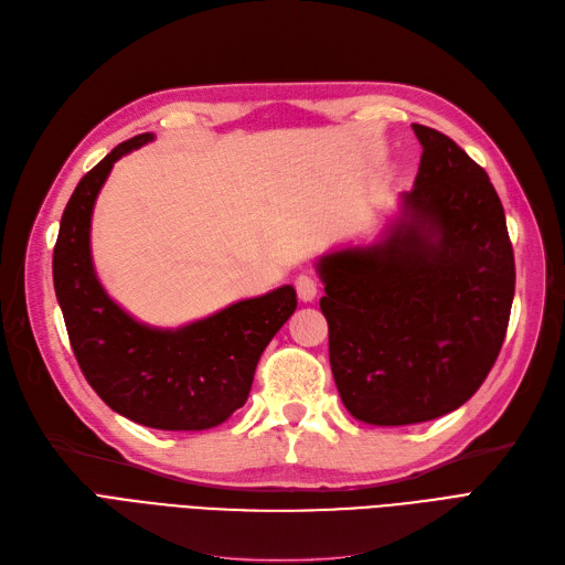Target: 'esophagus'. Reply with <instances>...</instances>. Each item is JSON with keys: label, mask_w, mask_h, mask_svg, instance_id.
Instances as JSON below:
<instances>
[{"label": "esophagus", "mask_w": 565, "mask_h": 565, "mask_svg": "<svg viewBox=\"0 0 565 565\" xmlns=\"http://www.w3.org/2000/svg\"><path fill=\"white\" fill-rule=\"evenodd\" d=\"M296 290H298V298L302 302H311V300L317 298V294H319V284H317V279L311 277V275H300L296 279Z\"/></svg>", "instance_id": "esophagus-1"}]
</instances>
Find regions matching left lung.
<instances>
[{
    "instance_id": "8db88e82",
    "label": "left lung",
    "mask_w": 565,
    "mask_h": 565,
    "mask_svg": "<svg viewBox=\"0 0 565 565\" xmlns=\"http://www.w3.org/2000/svg\"><path fill=\"white\" fill-rule=\"evenodd\" d=\"M424 146L386 237L317 263L330 367L344 407L372 426L437 419L470 401L503 347L514 250L489 174L454 139Z\"/></svg>"
}]
</instances>
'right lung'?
Here are the masks:
<instances>
[{
    "label": "right lung",
    "instance_id": "add662e5",
    "mask_svg": "<svg viewBox=\"0 0 565 565\" xmlns=\"http://www.w3.org/2000/svg\"><path fill=\"white\" fill-rule=\"evenodd\" d=\"M151 132L118 143L72 193L53 248V284L83 377L125 419L158 430L223 424L246 398L260 353L290 319L296 288L239 300L177 330L135 321L102 288L90 256L93 206L118 158Z\"/></svg>",
    "mask_w": 565,
    "mask_h": 565
}]
</instances>
